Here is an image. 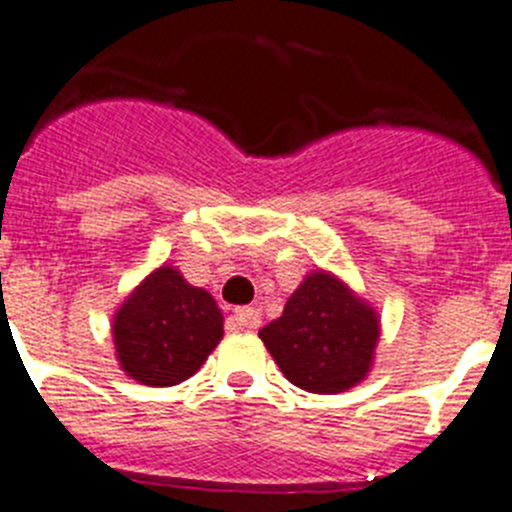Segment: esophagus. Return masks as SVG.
I'll return each instance as SVG.
<instances>
[{"instance_id": "34e87169", "label": "esophagus", "mask_w": 512, "mask_h": 512, "mask_svg": "<svg viewBox=\"0 0 512 512\" xmlns=\"http://www.w3.org/2000/svg\"><path fill=\"white\" fill-rule=\"evenodd\" d=\"M260 311L252 306H242L234 308L232 316L227 319V329L229 331H245V329H257L260 326Z\"/></svg>"}]
</instances>
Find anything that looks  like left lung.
Wrapping results in <instances>:
<instances>
[{
  "instance_id": "1",
  "label": "left lung",
  "mask_w": 512,
  "mask_h": 512,
  "mask_svg": "<svg viewBox=\"0 0 512 512\" xmlns=\"http://www.w3.org/2000/svg\"><path fill=\"white\" fill-rule=\"evenodd\" d=\"M260 339L293 385L336 395L370 375L380 316L342 278L311 270Z\"/></svg>"
}]
</instances>
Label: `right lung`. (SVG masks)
<instances>
[{
	"mask_svg": "<svg viewBox=\"0 0 512 512\" xmlns=\"http://www.w3.org/2000/svg\"><path fill=\"white\" fill-rule=\"evenodd\" d=\"M112 336L124 375L168 388L188 380L222 342L224 316L209 290L160 265L117 308Z\"/></svg>",
	"mask_w": 512,
	"mask_h": 512,
	"instance_id": "add662e5",
	"label": "right lung"
}]
</instances>
